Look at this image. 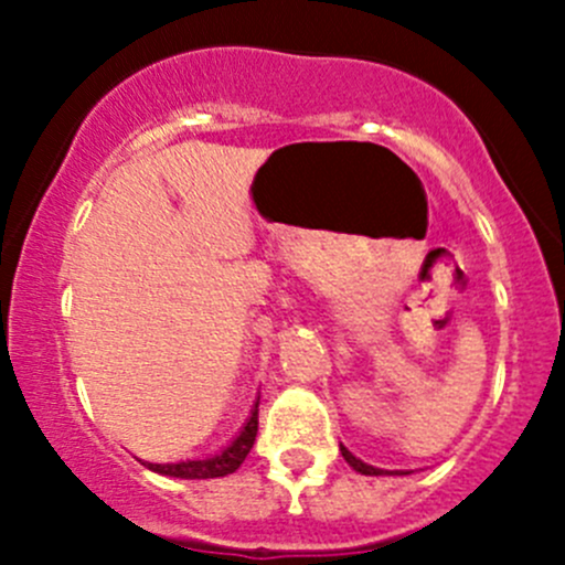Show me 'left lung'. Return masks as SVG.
<instances>
[{
	"mask_svg": "<svg viewBox=\"0 0 565 565\" xmlns=\"http://www.w3.org/2000/svg\"><path fill=\"white\" fill-rule=\"evenodd\" d=\"M341 457L347 459V465L352 467V470H358V472H363V476H383V470H380V467H372V465H366V461H361V459H355L352 457L350 451H347L344 446H341Z\"/></svg>",
	"mask_w": 565,
	"mask_h": 565,
	"instance_id": "8db88e82",
	"label": "left lung"
}]
</instances>
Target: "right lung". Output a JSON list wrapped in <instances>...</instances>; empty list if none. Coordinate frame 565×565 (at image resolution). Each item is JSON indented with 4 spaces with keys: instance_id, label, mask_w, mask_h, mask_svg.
<instances>
[{
    "instance_id": "1",
    "label": "right lung",
    "mask_w": 565,
    "mask_h": 565,
    "mask_svg": "<svg viewBox=\"0 0 565 565\" xmlns=\"http://www.w3.org/2000/svg\"><path fill=\"white\" fill-rule=\"evenodd\" d=\"M256 429H259V402L254 404V413H250L248 424L243 426L241 437L232 443L226 451H221L213 459H193V461H177V465H147L150 470L161 472V476H174V478H221L235 472L248 457V451L254 448Z\"/></svg>"
}]
</instances>
